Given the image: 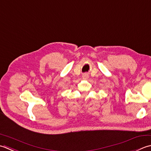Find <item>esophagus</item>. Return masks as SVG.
I'll return each mask as SVG.
<instances>
[{"label":"esophagus","instance_id":"1","mask_svg":"<svg viewBox=\"0 0 151 151\" xmlns=\"http://www.w3.org/2000/svg\"><path fill=\"white\" fill-rule=\"evenodd\" d=\"M83 78L84 79H87V78H88V75L87 74V73H83Z\"/></svg>","mask_w":151,"mask_h":151}]
</instances>
